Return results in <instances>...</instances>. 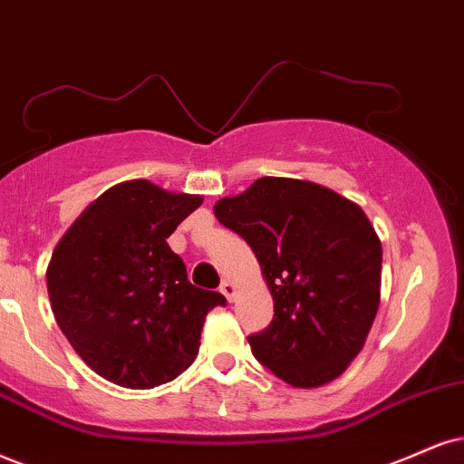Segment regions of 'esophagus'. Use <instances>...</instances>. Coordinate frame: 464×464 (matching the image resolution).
Returning a JSON list of instances; mask_svg holds the SVG:
<instances>
[{
    "label": "esophagus",
    "mask_w": 464,
    "mask_h": 464,
    "mask_svg": "<svg viewBox=\"0 0 464 464\" xmlns=\"http://www.w3.org/2000/svg\"><path fill=\"white\" fill-rule=\"evenodd\" d=\"M221 293L226 295V299L232 303L234 296H237V288H234L232 282H227V279H226V282H221Z\"/></svg>",
    "instance_id": "obj_1"
}]
</instances>
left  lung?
Returning <instances> with one entry per match:
<instances>
[{"instance_id":"obj_1","label":"left lung","mask_w":464,"mask_h":464,"mask_svg":"<svg viewBox=\"0 0 464 464\" xmlns=\"http://www.w3.org/2000/svg\"><path fill=\"white\" fill-rule=\"evenodd\" d=\"M265 273L273 320L251 353L293 387L337 379L363 348L381 301L382 249L368 217L316 182L265 176L215 204Z\"/></svg>"}]
</instances>
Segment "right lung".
Wrapping results in <instances>:
<instances>
[{
  "label": "right lung",
  "mask_w": 464,
  "mask_h": 464,
  "mask_svg": "<svg viewBox=\"0 0 464 464\" xmlns=\"http://www.w3.org/2000/svg\"><path fill=\"white\" fill-rule=\"evenodd\" d=\"M199 196L148 180L107 188L51 256L47 290L62 334L102 379L130 390L174 381L193 363L206 314L226 296L188 282L168 237Z\"/></svg>",
  "instance_id": "obj_1"
}]
</instances>
